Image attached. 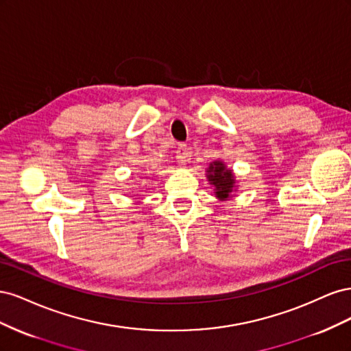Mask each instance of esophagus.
<instances>
[{"label":"esophagus","instance_id":"obj_1","mask_svg":"<svg viewBox=\"0 0 351 351\" xmlns=\"http://www.w3.org/2000/svg\"><path fill=\"white\" fill-rule=\"evenodd\" d=\"M176 154H177V155H176V158H177L178 164L186 165V162L189 161V156H190L189 147H187L186 145H180V146L177 147V152H176Z\"/></svg>","mask_w":351,"mask_h":351}]
</instances>
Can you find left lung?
Listing matches in <instances>:
<instances>
[{"instance_id":"8db88e82","label":"left lung","mask_w":351,"mask_h":351,"mask_svg":"<svg viewBox=\"0 0 351 351\" xmlns=\"http://www.w3.org/2000/svg\"><path fill=\"white\" fill-rule=\"evenodd\" d=\"M206 178L209 184L214 187L215 197L219 202L234 197V192H237L234 171L231 168H227L224 161H221V159L212 161L206 168Z\"/></svg>"}]
</instances>
